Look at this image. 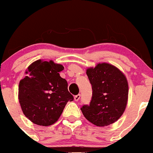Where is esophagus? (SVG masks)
Listing matches in <instances>:
<instances>
[{"label": "esophagus", "instance_id": "esophagus-1", "mask_svg": "<svg viewBox=\"0 0 153 153\" xmlns=\"http://www.w3.org/2000/svg\"><path fill=\"white\" fill-rule=\"evenodd\" d=\"M80 98H81V95H80V94H78V95H75V97H74V99H75V101H79Z\"/></svg>", "mask_w": 153, "mask_h": 153}]
</instances>
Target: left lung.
I'll return each mask as SVG.
<instances>
[{
  "instance_id": "1",
  "label": "left lung",
  "mask_w": 153,
  "mask_h": 153,
  "mask_svg": "<svg viewBox=\"0 0 153 153\" xmlns=\"http://www.w3.org/2000/svg\"><path fill=\"white\" fill-rule=\"evenodd\" d=\"M92 88L89 105L81 112L92 124L106 126L118 121L126 107L129 86L126 76L118 68L108 63H99L86 69Z\"/></svg>"
}]
</instances>
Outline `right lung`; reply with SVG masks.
Masks as SVG:
<instances>
[{"label":"right lung","mask_w":153,"mask_h":153,"mask_svg":"<svg viewBox=\"0 0 153 153\" xmlns=\"http://www.w3.org/2000/svg\"><path fill=\"white\" fill-rule=\"evenodd\" d=\"M64 67L53 61L38 60L29 66L27 76L20 81L18 99L25 116L32 123L47 126L55 124L73 96L67 81L60 76Z\"/></svg>","instance_id":"1"}]
</instances>
